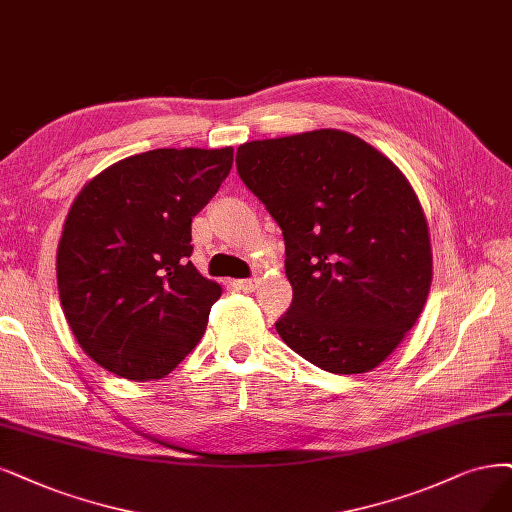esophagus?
I'll use <instances>...</instances> for the list:
<instances>
[{"label":"esophagus","mask_w":512,"mask_h":512,"mask_svg":"<svg viewBox=\"0 0 512 512\" xmlns=\"http://www.w3.org/2000/svg\"><path fill=\"white\" fill-rule=\"evenodd\" d=\"M236 287L244 293H253L259 289V278H244V280H238Z\"/></svg>","instance_id":"1"}]
</instances>
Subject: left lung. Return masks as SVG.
Returning a JSON list of instances; mask_svg holds the SVG:
<instances>
[{"label": "left lung", "mask_w": 512, "mask_h": 512, "mask_svg": "<svg viewBox=\"0 0 512 512\" xmlns=\"http://www.w3.org/2000/svg\"><path fill=\"white\" fill-rule=\"evenodd\" d=\"M242 183L285 238L291 350L329 373H365L401 344L432 280L426 217L384 154L344 130L238 147Z\"/></svg>", "instance_id": "1"}]
</instances>
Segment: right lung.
<instances>
[{"label":"right lung","instance_id":"right-lung-1","mask_svg":"<svg viewBox=\"0 0 512 512\" xmlns=\"http://www.w3.org/2000/svg\"><path fill=\"white\" fill-rule=\"evenodd\" d=\"M234 149H151L105 168L73 200L56 255L67 323L124 380H160L194 350L221 287L192 257V217Z\"/></svg>","mask_w":512,"mask_h":512}]
</instances>
